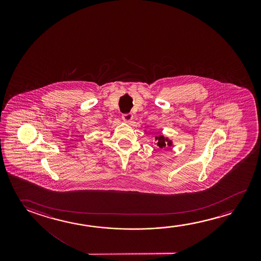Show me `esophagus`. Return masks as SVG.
<instances>
[{"label":"esophagus","instance_id":"obj_1","mask_svg":"<svg viewBox=\"0 0 261 261\" xmlns=\"http://www.w3.org/2000/svg\"><path fill=\"white\" fill-rule=\"evenodd\" d=\"M122 117H123V119H124L125 122L129 123V122L133 119V115L131 113H127V114H124V115L122 116Z\"/></svg>","mask_w":261,"mask_h":261}]
</instances>
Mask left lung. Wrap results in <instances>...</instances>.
Returning <instances> with one entry per match:
<instances>
[{
	"instance_id": "8db88e82",
	"label": "left lung",
	"mask_w": 261,
	"mask_h": 261,
	"mask_svg": "<svg viewBox=\"0 0 261 261\" xmlns=\"http://www.w3.org/2000/svg\"><path fill=\"white\" fill-rule=\"evenodd\" d=\"M155 140H156V145H158L160 148H164L166 146H172V141L169 140L167 137H165L164 136H159V137H155Z\"/></svg>"
}]
</instances>
